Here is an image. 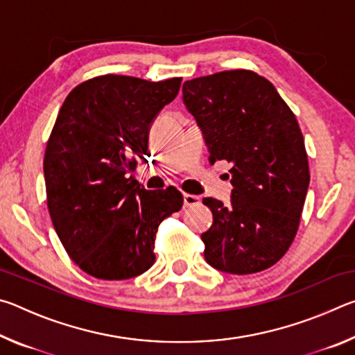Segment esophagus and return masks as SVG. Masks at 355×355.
<instances>
[{"label": "esophagus", "instance_id": "34e87169", "mask_svg": "<svg viewBox=\"0 0 355 355\" xmlns=\"http://www.w3.org/2000/svg\"><path fill=\"white\" fill-rule=\"evenodd\" d=\"M183 203L186 208H191V207H196L200 203V197L199 196H194V194H183Z\"/></svg>", "mask_w": 355, "mask_h": 355}]
</instances>
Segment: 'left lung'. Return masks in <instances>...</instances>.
<instances>
[{"instance_id":"left-lung-1","label":"left lung","mask_w":355,"mask_h":355,"mask_svg":"<svg viewBox=\"0 0 355 355\" xmlns=\"http://www.w3.org/2000/svg\"><path fill=\"white\" fill-rule=\"evenodd\" d=\"M209 163H232V200L203 199L213 225L202 235L205 260L222 272L254 274L277 263L297 233L310 172L304 137L272 83L227 70L183 84Z\"/></svg>"}]
</instances>
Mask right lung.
Segmentation results:
<instances>
[{
	"label": "right lung",
	"mask_w": 355,
	"mask_h": 355,
	"mask_svg": "<svg viewBox=\"0 0 355 355\" xmlns=\"http://www.w3.org/2000/svg\"><path fill=\"white\" fill-rule=\"evenodd\" d=\"M180 84L103 75L78 84L59 110L44 158L46 205L64 249L92 277L125 280L152 268L158 225L183 207L173 186L147 191L130 175Z\"/></svg>",
	"instance_id": "right-lung-1"
}]
</instances>
